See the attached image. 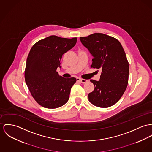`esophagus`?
Here are the masks:
<instances>
[{
  "mask_svg": "<svg viewBox=\"0 0 152 152\" xmlns=\"http://www.w3.org/2000/svg\"><path fill=\"white\" fill-rule=\"evenodd\" d=\"M77 81L81 82V83H86V82H88V80H86V79H80V78H79V77H77Z\"/></svg>",
  "mask_w": 152,
  "mask_h": 152,
  "instance_id": "esophagus-1",
  "label": "esophagus"
}]
</instances>
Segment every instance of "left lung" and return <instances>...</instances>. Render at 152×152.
I'll return each mask as SVG.
<instances>
[{
	"label": "left lung",
	"mask_w": 152,
	"mask_h": 152,
	"mask_svg": "<svg viewBox=\"0 0 152 152\" xmlns=\"http://www.w3.org/2000/svg\"><path fill=\"white\" fill-rule=\"evenodd\" d=\"M80 40L93 57L91 67L101 72L99 81L90 80L94 90L88 94V100L98 107H110L118 101L128 84L129 64L124 49L116 39L104 34Z\"/></svg>",
	"instance_id": "left-lung-1"
}]
</instances>
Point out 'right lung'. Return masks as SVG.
Returning a JSON list of instances; mask_svg holds the SVG:
<instances>
[{"label":"right lung","instance_id":"1","mask_svg":"<svg viewBox=\"0 0 152 152\" xmlns=\"http://www.w3.org/2000/svg\"><path fill=\"white\" fill-rule=\"evenodd\" d=\"M77 38L52 35L40 40L31 48L25 70L26 84L35 101L43 107L55 109L65 104L75 77L64 78L57 72L62 55L74 47Z\"/></svg>","mask_w":152,"mask_h":152}]
</instances>
